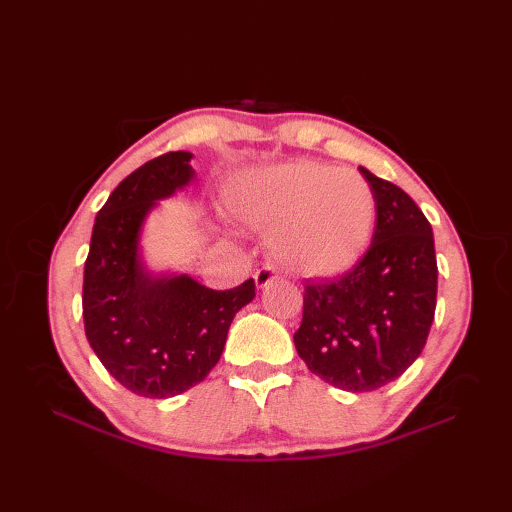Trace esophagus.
<instances>
[{
	"label": "esophagus",
	"instance_id": "1",
	"mask_svg": "<svg viewBox=\"0 0 512 512\" xmlns=\"http://www.w3.org/2000/svg\"><path fill=\"white\" fill-rule=\"evenodd\" d=\"M277 279H279V277L275 275V270L264 266V268H259L257 273H255V286H257L259 290H264V288H268L270 284H275Z\"/></svg>",
	"mask_w": 512,
	"mask_h": 512
}]
</instances>
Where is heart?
<instances>
[{"label": "heart", "mask_w": 512, "mask_h": 512, "mask_svg": "<svg viewBox=\"0 0 512 512\" xmlns=\"http://www.w3.org/2000/svg\"><path fill=\"white\" fill-rule=\"evenodd\" d=\"M226 204L239 222L270 237L281 266L308 279L352 270L376 226V198L361 173L314 160L237 171Z\"/></svg>", "instance_id": "heart-1"}]
</instances>
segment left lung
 <instances>
[{
  "mask_svg": "<svg viewBox=\"0 0 512 512\" xmlns=\"http://www.w3.org/2000/svg\"><path fill=\"white\" fill-rule=\"evenodd\" d=\"M376 198L372 246L350 273L306 286L295 347L312 374L345 391H374L420 356L436 314L431 224L396 184L358 167Z\"/></svg>",
  "mask_w": 512,
  "mask_h": 512,
  "instance_id": "1",
  "label": "left lung"
}]
</instances>
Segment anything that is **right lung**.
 <instances>
[{"label": "right lung", "instance_id": "obj_1", "mask_svg": "<svg viewBox=\"0 0 512 512\" xmlns=\"http://www.w3.org/2000/svg\"><path fill=\"white\" fill-rule=\"evenodd\" d=\"M191 158L169 151L129 173L96 213L85 259V336L107 372L145 398L202 383L220 361L233 317L255 299L253 279L222 292L147 264V217L195 180Z\"/></svg>", "mask_w": 512, "mask_h": 512}]
</instances>
